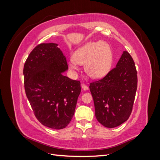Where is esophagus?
<instances>
[{"instance_id":"34e87169","label":"esophagus","mask_w":160,"mask_h":160,"mask_svg":"<svg viewBox=\"0 0 160 160\" xmlns=\"http://www.w3.org/2000/svg\"><path fill=\"white\" fill-rule=\"evenodd\" d=\"M81 88H82V89H83V90H85V91H86V90H88L89 89V88H88V86H87L85 84H82L81 85Z\"/></svg>"}]
</instances>
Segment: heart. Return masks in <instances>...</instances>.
Listing matches in <instances>:
<instances>
[{"label": "heart", "instance_id": "b5f03b06", "mask_svg": "<svg viewBox=\"0 0 160 160\" xmlns=\"http://www.w3.org/2000/svg\"><path fill=\"white\" fill-rule=\"evenodd\" d=\"M113 59L112 49L108 42H90L75 52L69 67L72 71H78L79 65L85 64L87 73L93 78H99L109 72Z\"/></svg>", "mask_w": 160, "mask_h": 160}]
</instances>
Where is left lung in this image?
<instances>
[{
    "label": "left lung",
    "instance_id": "1",
    "mask_svg": "<svg viewBox=\"0 0 160 160\" xmlns=\"http://www.w3.org/2000/svg\"><path fill=\"white\" fill-rule=\"evenodd\" d=\"M137 88L135 62L125 51L115 68L103 79L90 83L98 122L108 128L118 127L126 122L132 113Z\"/></svg>",
    "mask_w": 160,
    "mask_h": 160
}]
</instances>
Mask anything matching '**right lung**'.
<instances>
[{
    "mask_svg": "<svg viewBox=\"0 0 160 160\" xmlns=\"http://www.w3.org/2000/svg\"><path fill=\"white\" fill-rule=\"evenodd\" d=\"M57 46L52 42L38 45L26 60L23 75L26 95L38 122L61 129L73 117L81 83L62 74L68 65Z\"/></svg>",
    "mask_w": 160,
    "mask_h": 160,
    "instance_id": "right-lung-1",
    "label": "right lung"
}]
</instances>
